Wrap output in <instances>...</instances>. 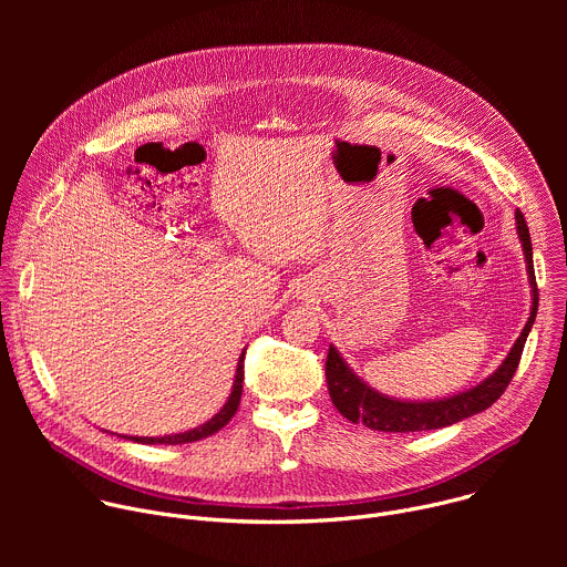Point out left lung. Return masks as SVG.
<instances>
[{
	"instance_id": "1",
	"label": "left lung",
	"mask_w": 567,
	"mask_h": 567,
	"mask_svg": "<svg viewBox=\"0 0 567 567\" xmlns=\"http://www.w3.org/2000/svg\"><path fill=\"white\" fill-rule=\"evenodd\" d=\"M516 228H518V237L523 241L529 285H532V313L525 322L520 337L516 339L514 348L509 350L507 359L498 365V370L484 381H480L477 385H473L460 394H453L449 399L401 401V399L381 394L379 390H374L365 381H361L352 372V368L343 361L339 350L334 346H330L328 361H326L328 390H330L332 403L343 417H348L352 424H363L372 431H383V433L433 431V429H444L455 422H462L475 413L487 411L492 403L507 390V385L514 379L516 368L520 363V354H523L527 334L534 326L536 309H538V287H536L534 262H532V239H529L527 221L520 210H516Z\"/></svg>"
}]
</instances>
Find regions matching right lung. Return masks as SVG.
Returning <instances> with one entry per match:
<instances>
[{
  "instance_id": "obj_1",
  "label": "right lung",
  "mask_w": 567,
  "mask_h": 567,
  "mask_svg": "<svg viewBox=\"0 0 567 567\" xmlns=\"http://www.w3.org/2000/svg\"><path fill=\"white\" fill-rule=\"evenodd\" d=\"M241 361H245V352H241V357H239V363H237V370H235V381H233V388H230L228 396L224 399L221 406L210 417L202 420L197 426H193L188 431H179V433H173V435H161V437H136V435H132L130 440L141 442V444H188V442L204 440V437L217 433L219 429H224L230 422V417L235 415V411L239 406V399H241V381H245V365H241Z\"/></svg>"
}]
</instances>
